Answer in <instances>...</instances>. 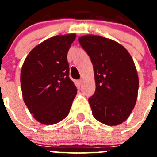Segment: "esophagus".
<instances>
[{
	"label": "esophagus",
	"instance_id": "esophagus-1",
	"mask_svg": "<svg viewBox=\"0 0 157 157\" xmlns=\"http://www.w3.org/2000/svg\"><path fill=\"white\" fill-rule=\"evenodd\" d=\"M82 82H83V81H82V79H81V80H79V81H78L79 85H82Z\"/></svg>",
	"mask_w": 157,
	"mask_h": 157
}]
</instances>
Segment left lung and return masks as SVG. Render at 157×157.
Wrapping results in <instances>:
<instances>
[{"instance_id":"left-lung-1","label":"left lung","mask_w":157,"mask_h":157,"mask_svg":"<svg viewBox=\"0 0 157 157\" xmlns=\"http://www.w3.org/2000/svg\"><path fill=\"white\" fill-rule=\"evenodd\" d=\"M78 40L94 67L96 89L89 98L94 117L107 125L121 124L138 97L139 76L131 55L121 44L100 36H82Z\"/></svg>"}]
</instances>
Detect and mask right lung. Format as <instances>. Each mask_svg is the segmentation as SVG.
<instances>
[{
	"label": "right lung",
	"mask_w": 157,
	"mask_h": 157,
	"mask_svg": "<svg viewBox=\"0 0 157 157\" xmlns=\"http://www.w3.org/2000/svg\"><path fill=\"white\" fill-rule=\"evenodd\" d=\"M74 33L50 37L33 48L21 70L23 98L38 122L50 125L68 115L77 94L67 59Z\"/></svg>",
	"instance_id": "obj_1"
}]
</instances>
